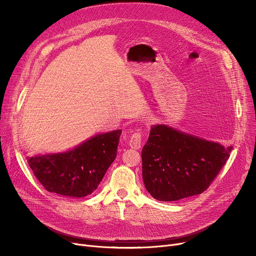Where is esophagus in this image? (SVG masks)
<instances>
[{"instance_id": "esophagus-1", "label": "esophagus", "mask_w": 256, "mask_h": 256, "mask_svg": "<svg viewBox=\"0 0 256 256\" xmlns=\"http://www.w3.org/2000/svg\"><path fill=\"white\" fill-rule=\"evenodd\" d=\"M141 143H142V132H134L130 140V146L134 150H139L141 147Z\"/></svg>"}]
</instances>
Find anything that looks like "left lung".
<instances>
[{
    "label": "left lung",
    "instance_id": "left-lung-1",
    "mask_svg": "<svg viewBox=\"0 0 256 256\" xmlns=\"http://www.w3.org/2000/svg\"><path fill=\"white\" fill-rule=\"evenodd\" d=\"M232 146L200 139L167 126H154L142 150V176L156 200L204 193L230 158Z\"/></svg>",
    "mask_w": 256,
    "mask_h": 256
}]
</instances>
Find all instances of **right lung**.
I'll list each match as a JSON object with an SVG mask.
<instances>
[{
    "instance_id": "obj_1",
    "label": "right lung",
    "mask_w": 256,
    "mask_h": 256,
    "mask_svg": "<svg viewBox=\"0 0 256 256\" xmlns=\"http://www.w3.org/2000/svg\"><path fill=\"white\" fill-rule=\"evenodd\" d=\"M121 130L100 134L74 150L26 156L35 178L48 192L68 197H85L98 189L114 162Z\"/></svg>"
}]
</instances>
